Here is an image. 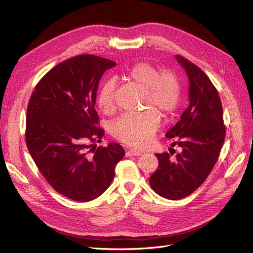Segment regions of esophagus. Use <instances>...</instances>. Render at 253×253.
<instances>
[{
  "instance_id": "esophagus-1",
  "label": "esophagus",
  "mask_w": 253,
  "mask_h": 253,
  "mask_svg": "<svg viewBox=\"0 0 253 253\" xmlns=\"http://www.w3.org/2000/svg\"><path fill=\"white\" fill-rule=\"evenodd\" d=\"M126 155L127 157H129V156H139V155H141V152L140 151H136V150H129V151L126 152Z\"/></svg>"
}]
</instances>
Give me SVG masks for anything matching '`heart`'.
Wrapping results in <instances>:
<instances>
[{
	"mask_svg": "<svg viewBox=\"0 0 253 253\" xmlns=\"http://www.w3.org/2000/svg\"><path fill=\"white\" fill-rule=\"evenodd\" d=\"M126 79L145 90L144 108H155L164 116H170L180 101V83L174 73H160L157 67L139 62L129 68ZM97 105L104 114H111L116 105V83L105 81L97 94ZM160 126V116L155 110L141 114H126L112 122L113 137L135 148H144L152 141L153 135Z\"/></svg>",
	"mask_w": 253,
	"mask_h": 253,
	"instance_id": "obj_1",
	"label": "heart"
}]
</instances>
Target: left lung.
Here are the masks:
<instances>
[{
    "mask_svg": "<svg viewBox=\"0 0 253 253\" xmlns=\"http://www.w3.org/2000/svg\"><path fill=\"white\" fill-rule=\"evenodd\" d=\"M175 58L189 78L190 104L166 137L174 138L172 147L178 145L181 152L175 158L169 153L156 154L158 168L150 177L151 188L172 201L193 193L208 177L226 136L216 88L200 67L181 56Z\"/></svg>",
    "mask_w": 253,
    "mask_h": 253,
    "instance_id": "1",
    "label": "left lung"
}]
</instances>
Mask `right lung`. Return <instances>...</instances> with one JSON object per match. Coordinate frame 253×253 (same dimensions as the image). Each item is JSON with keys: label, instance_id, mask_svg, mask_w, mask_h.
I'll return each mask as SVG.
<instances>
[{"label": "right lung", "instance_id": "1", "mask_svg": "<svg viewBox=\"0 0 253 253\" xmlns=\"http://www.w3.org/2000/svg\"><path fill=\"white\" fill-rule=\"evenodd\" d=\"M114 61L80 55L59 63L37 84L26 115L27 149L44 178L73 201L88 202L111 185L125 157L120 144L97 147V89Z\"/></svg>", "mask_w": 253, "mask_h": 253}]
</instances>
